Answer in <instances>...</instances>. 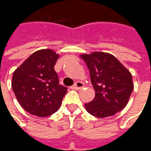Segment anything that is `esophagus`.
Instances as JSON below:
<instances>
[{
	"label": "esophagus",
	"mask_w": 151,
	"mask_h": 151,
	"mask_svg": "<svg viewBox=\"0 0 151 151\" xmlns=\"http://www.w3.org/2000/svg\"><path fill=\"white\" fill-rule=\"evenodd\" d=\"M83 86H84V84L81 82H75L73 86H72V89H74V90H80V89L83 88Z\"/></svg>",
	"instance_id": "1"
}]
</instances>
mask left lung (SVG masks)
<instances>
[{
  "mask_svg": "<svg viewBox=\"0 0 151 151\" xmlns=\"http://www.w3.org/2000/svg\"><path fill=\"white\" fill-rule=\"evenodd\" d=\"M81 57L88 67L95 91L94 99L85 104L86 111L94 116L104 118L125 108L133 91L129 71L109 53L95 52Z\"/></svg>",
  "mask_w": 151,
  "mask_h": 151,
  "instance_id": "1",
  "label": "left lung"
}]
</instances>
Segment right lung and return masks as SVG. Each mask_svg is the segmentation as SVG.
I'll return each mask as SVG.
<instances>
[{
	"instance_id": "1",
	"label": "right lung",
	"mask_w": 151,
	"mask_h": 151,
	"mask_svg": "<svg viewBox=\"0 0 151 151\" xmlns=\"http://www.w3.org/2000/svg\"><path fill=\"white\" fill-rule=\"evenodd\" d=\"M58 58L52 50H39L14 72L12 89L18 103L29 113L48 116L60 107L67 87L60 85L54 69Z\"/></svg>"
}]
</instances>
